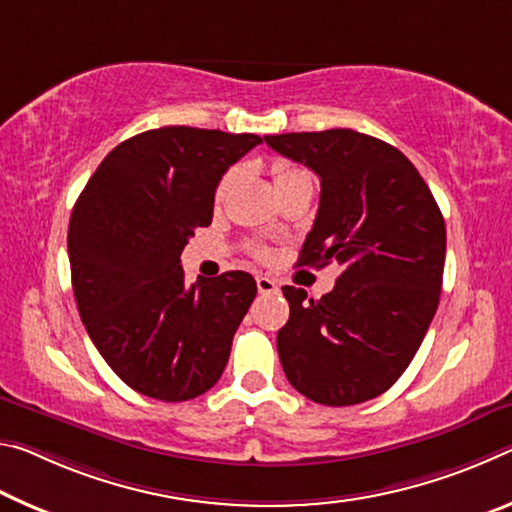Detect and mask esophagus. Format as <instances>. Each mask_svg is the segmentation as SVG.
<instances>
[{"mask_svg":"<svg viewBox=\"0 0 512 512\" xmlns=\"http://www.w3.org/2000/svg\"><path fill=\"white\" fill-rule=\"evenodd\" d=\"M256 286L261 295H272V292H279V283L270 276H256Z\"/></svg>","mask_w":512,"mask_h":512,"instance_id":"esophagus-1","label":"esophagus"}]
</instances>
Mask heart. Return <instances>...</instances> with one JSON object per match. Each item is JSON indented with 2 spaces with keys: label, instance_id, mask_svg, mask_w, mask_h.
<instances>
[{
  "label": "heart",
  "instance_id": "heart-1",
  "mask_svg": "<svg viewBox=\"0 0 512 512\" xmlns=\"http://www.w3.org/2000/svg\"><path fill=\"white\" fill-rule=\"evenodd\" d=\"M272 172H274V186H276V190L286 188V186H290V183H301V181L311 183V179H308V174L304 170H299V167H292L288 163H276L272 167ZM233 177H236V174L229 172L220 181V186H217V199H222L226 195V190H229L231 183H233ZM256 251L261 256H265V249H256Z\"/></svg>",
  "mask_w": 512,
  "mask_h": 512
}]
</instances>
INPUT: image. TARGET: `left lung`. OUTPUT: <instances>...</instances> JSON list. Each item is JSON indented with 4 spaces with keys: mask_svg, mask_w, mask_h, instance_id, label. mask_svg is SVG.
I'll list each match as a JSON object with an SVG mask.
<instances>
[{
    "mask_svg": "<svg viewBox=\"0 0 512 512\" xmlns=\"http://www.w3.org/2000/svg\"><path fill=\"white\" fill-rule=\"evenodd\" d=\"M265 142L322 183L299 265H342L322 299L283 286V372L315 404H363L404 374L429 331L445 272V220L415 165L379 138L329 129Z\"/></svg>",
    "mask_w": 512,
    "mask_h": 512,
    "instance_id": "8db88e82",
    "label": "left lung"
}]
</instances>
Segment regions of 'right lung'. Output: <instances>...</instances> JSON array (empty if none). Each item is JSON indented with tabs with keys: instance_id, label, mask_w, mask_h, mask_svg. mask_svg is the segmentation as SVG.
I'll return each mask as SVG.
<instances>
[{
	"instance_id": "1",
	"label": "right lung",
	"mask_w": 512,
	"mask_h": 512,
	"mask_svg": "<svg viewBox=\"0 0 512 512\" xmlns=\"http://www.w3.org/2000/svg\"><path fill=\"white\" fill-rule=\"evenodd\" d=\"M254 133L163 127L117 145L72 208L67 231L81 322L140 395L188 401L211 390L256 297L247 272L186 286L181 251L213 220L222 174Z\"/></svg>"
}]
</instances>
